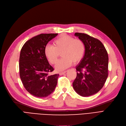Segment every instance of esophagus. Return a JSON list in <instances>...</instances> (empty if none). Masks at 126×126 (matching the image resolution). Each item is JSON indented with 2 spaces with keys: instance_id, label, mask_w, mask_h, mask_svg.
Masks as SVG:
<instances>
[{
  "instance_id": "obj_1",
  "label": "esophagus",
  "mask_w": 126,
  "mask_h": 126,
  "mask_svg": "<svg viewBox=\"0 0 126 126\" xmlns=\"http://www.w3.org/2000/svg\"><path fill=\"white\" fill-rule=\"evenodd\" d=\"M67 72V71H63V72H59V75H62L63 74H64Z\"/></svg>"
}]
</instances>
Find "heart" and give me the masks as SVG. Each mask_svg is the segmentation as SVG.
<instances>
[{
	"instance_id": "b5f03b06",
	"label": "heart",
	"mask_w": 126,
	"mask_h": 126,
	"mask_svg": "<svg viewBox=\"0 0 126 126\" xmlns=\"http://www.w3.org/2000/svg\"><path fill=\"white\" fill-rule=\"evenodd\" d=\"M85 45L82 40L64 34L56 39L54 42V46L47 45L44 49V54L49 62L56 63L62 54L63 58L55 66L57 71H61L74 63H79L84 56Z\"/></svg>"
}]
</instances>
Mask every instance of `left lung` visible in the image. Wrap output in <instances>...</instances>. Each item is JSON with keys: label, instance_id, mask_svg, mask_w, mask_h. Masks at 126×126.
<instances>
[{"label": "left lung", "instance_id": "8db88e82", "mask_svg": "<svg viewBox=\"0 0 126 126\" xmlns=\"http://www.w3.org/2000/svg\"><path fill=\"white\" fill-rule=\"evenodd\" d=\"M85 45L84 56L76 67L77 78L73 83L75 91L82 97L97 93L108 77V54L97 39L83 33H75Z\"/></svg>", "mask_w": 126, "mask_h": 126}]
</instances>
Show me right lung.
I'll return each mask as SVG.
<instances>
[{"instance_id":"add662e5","label":"right lung","mask_w":126,"mask_h":126,"mask_svg":"<svg viewBox=\"0 0 126 126\" xmlns=\"http://www.w3.org/2000/svg\"><path fill=\"white\" fill-rule=\"evenodd\" d=\"M58 33H41L23 46L19 60V76L25 88L38 98L46 97L55 90L59 74L49 75L54 68L48 63L44 49Z\"/></svg>"}]
</instances>
